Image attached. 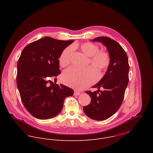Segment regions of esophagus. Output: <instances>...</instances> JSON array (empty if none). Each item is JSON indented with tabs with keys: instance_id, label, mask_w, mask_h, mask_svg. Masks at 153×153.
<instances>
[{
	"instance_id": "1",
	"label": "esophagus",
	"mask_w": 153,
	"mask_h": 153,
	"mask_svg": "<svg viewBox=\"0 0 153 153\" xmlns=\"http://www.w3.org/2000/svg\"><path fill=\"white\" fill-rule=\"evenodd\" d=\"M81 93L77 91H74V95H79Z\"/></svg>"
}]
</instances>
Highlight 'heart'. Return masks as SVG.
<instances>
[{
    "label": "heart",
    "mask_w": 153,
    "mask_h": 153,
    "mask_svg": "<svg viewBox=\"0 0 153 153\" xmlns=\"http://www.w3.org/2000/svg\"><path fill=\"white\" fill-rule=\"evenodd\" d=\"M77 45L69 46L61 54L59 62L60 65L65 67L71 63L74 48ZM81 51L88 57L89 63L101 72L107 70L110 64V56L108 52L100 50L99 46L91 42H85L80 45ZM98 72L92 68L89 67L85 69H79L75 67L69 68L62 75V81L64 84L76 89H83L92 84L98 77Z\"/></svg>",
    "instance_id": "b5f03b06"
}]
</instances>
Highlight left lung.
<instances>
[{"label": "left lung", "instance_id": "8db88e82", "mask_svg": "<svg viewBox=\"0 0 153 153\" xmlns=\"http://www.w3.org/2000/svg\"><path fill=\"white\" fill-rule=\"evenodd\" d=\"M92 41L102 42L107 47L110 64L103 78L92 87L98 91H86L91 98V103L83 110L90 118L101 121L111 117L122 104L129 81V64L126 51L117 41L107 36L98 37Z\"/></svg>", "mask_w": 153, "mask_h": 153}]
</instances>
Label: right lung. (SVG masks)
<instances>
[{"instance_id": "add662e5", "label": "right lung", "mask_w": 153, "mask_h": 153, "mask_svg": "<svg viewBox=\"0 0 153 153\" xmlns=\"http://www.w3.org/2000/svg\"><path fill=\"white\" fill-rule=\"evenodd\" d=\"M73 42L44 37L22 51L17 65V87L24 107L36 118L55 117L62 109L65 98L74 94L72 89L56 84L61 74L58 59ZM51 77L55 78L56 84L48 86Z\"/></svg>"}]
</instances>
